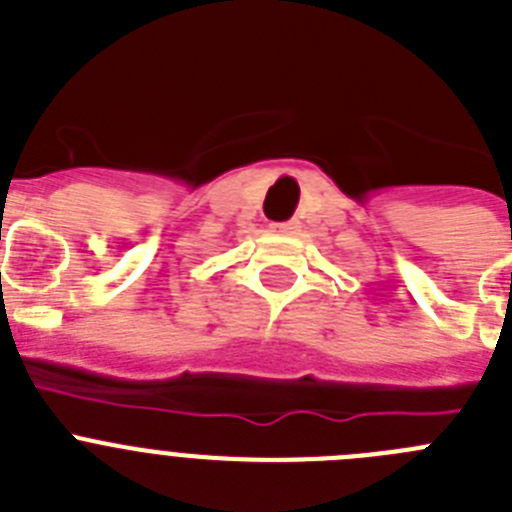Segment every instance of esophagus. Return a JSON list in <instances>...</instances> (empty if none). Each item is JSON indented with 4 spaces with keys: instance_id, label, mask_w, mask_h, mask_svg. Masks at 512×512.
Here are the masks:
<instances>
[{
    "instance_id": "obj_1",
    "label": "esophagus",
    "mask_w": 512,
    "mask_h": 512,
    "mask_svg": "<svg viewBox=\"0 0 512 512\" xmlns=\"http://www.w3.org/2000/svg\"><path fill=\"white\" fill-rule=\"evenodd\" d=\"M271 230L277 235H297L300 233V220H287V223L271 225Z\"/></svg>"
}]
</instances>
